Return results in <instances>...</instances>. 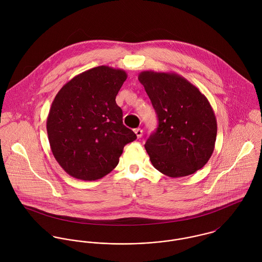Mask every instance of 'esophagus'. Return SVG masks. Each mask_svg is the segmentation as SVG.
<instances>
[{
  "label": "esophagus",
  "mask_w": 262,
  "mask_h": 262,
  "mask_svg": "<svg viewBox=\"0 0 262 262\" xmlns=\"http://www.w3.org/2000/svg\"><path fill=\"white\" fill-rule=\"evenodd\" d=\"M134 132H135V134H136L137 138H141V136H142V130H141L140 128L135 129V130H134Z\"/></svg>",
  "instance_id": "1"
}]
</instances>
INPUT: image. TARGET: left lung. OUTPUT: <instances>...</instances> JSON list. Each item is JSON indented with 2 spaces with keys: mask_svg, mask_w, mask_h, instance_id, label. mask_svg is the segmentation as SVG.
<instances>
[{
  "mask_svg": "<svg viewBox=\"0 0 262 262\" xmlns=\"http://www.w3.org/2000/svg\"><path fill=\"white\" fill-rule=\"evenodd\" d=\"M157 114L158 127L146 140L152 165L169 178L194 173L210 159L217 137V120L208 99L174 73L138 75Z\"/></svg>",
  "mask_w": 262,
  "mask_h": 262,
  "instance_id": "8db88e82",
  "label": "left lung"
}]
</instances>
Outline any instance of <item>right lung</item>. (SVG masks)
<instances>
[{"mask_svg":"<svg viewBox=\"0 0 262 262\" xmlns=\"http://www.w3.org/2000/svg\"><path fill=\"white\" fill-rule=\"evenodd\" d=\"M127 78L123 70L101 66L68 81L55 96L46 121L53 156L81 181H97L119 163L136 134L123 125L116 96Z\"/></svg>","mask_w":262,"mask_h":262,"instance_id":"obj_1","label":"right lung"}]
</instances>
